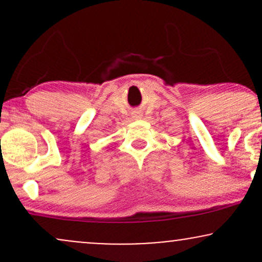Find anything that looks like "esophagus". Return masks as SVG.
Masks as SVG:
<instances>
[{"label":"esophagus","mask_w":262,"mask_h":262,"mask_svg":"<svg viewBox=\"0 0 262 262\" xmlns=\"http://www.w3.org/2000/svg\"><path fill=\"white\" fill-rule=\"evenodd\" d=\"M140 117H141V116H140L139 112H134V113H133V118H134V119H139Z\"/></svg>","instance_id":"esophagus-1"}]
</instances>
